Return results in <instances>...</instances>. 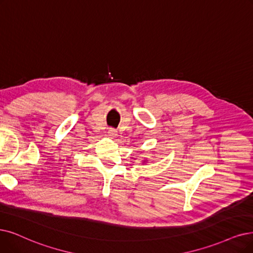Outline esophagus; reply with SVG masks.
Masks as SVG:
<instances>
[{
    "label": "esophagus",
    "instance_id": "obj_1",
    "mask_svg": "<svg viewBox=\"0 0 253 253\" xmlns=\"http://www.w3.org/2000/svg\"><path fill=\"white\" fill-rule=\"evenodd\" d=\"M117 135V132L114 129V128H109L108 130V136L111 137V138H115Z\"/></svg>",
    "mask_w": 253,
    "mask_h": 253
}]
</instances>
